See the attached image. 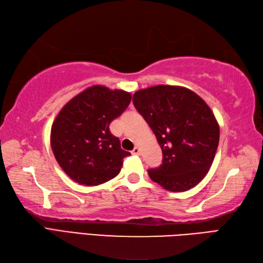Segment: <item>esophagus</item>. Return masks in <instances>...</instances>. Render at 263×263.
I'll use <instances>...</instances> for the list:
<instances>
[{
  "mask_svg": "<svg viewBox=\"0 0 263 263\" xmlns=\"http://www.w3.org/2000/svg\"><path fill=\"white\" fill-rule=\"evenodd\" d=\"M132 154H134V155H141V148L136 146L135 148L132 151Z\"/></svg>",
  "mask_w": 263,
  "mask_h": 263,
  "instance_id": "34e87169",
  "label": "esophagus"
}]
</instances>
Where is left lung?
<instances>
[{
  "label": "left lung",
  "mask_w": 263,
  "mask_h": 263,
  "mask_svg": "<svg viewBox=\"0 0 263 263\" xmlns=\"http://www.w3.org/2000/svg\"><path fill=\"white\" fill-rule=\"evenodd\" d=\"M134 106L153 130L162 164L148 170L163 188H194L211 168L219 142V126L208 104L183 86L156 85L135 92Z\"/></svg>",
  "instance_id": "8db88e82"
}]
</instances>
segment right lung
Here are the masks:
<instances>
[{
  "label": "right lung",
  "instance_id": "add662e5",
  "mask_svg": "<svg viewBox=\"0 0 263 263\" xmlns=\"http://www.w3.org/2000/svg\"><path fill=\"white\" fill-rule=\"evenodd\" d=\"M132 95L93 85L62 108L52 122L50 145L58 164L75 182L98 185L118 176L130 153L110 133V122L129 106Z\"/></svg>",
  "mask_w": 263,
  "mask_h": 263
}]
</instances>
